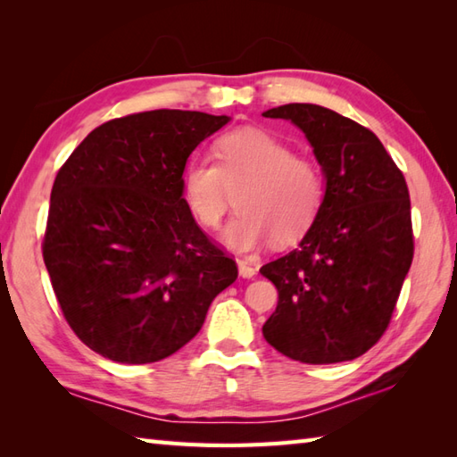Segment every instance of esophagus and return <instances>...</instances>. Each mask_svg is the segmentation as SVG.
<instances>
[{
    "instance_id": "1",
    "label": "esophagus",
    "mask_w": 457,
    "mask_h": 457,
    "mask_svg": "<svg viewBox=\"0 0 457 457\" xmlns=\"http://www.w3.org/2000/svg\"><path fill=\"white\" fill-rule=\"evenodd\" d=\"M237 267H239V275L244 278H251L257 275V269L251 265L247 259H237Z\"/></svg>"
}]
</instances>
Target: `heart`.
<instances>
[{"label": "heart", "instance_id": "1", "mask_svg": "<svg viewBox=\"0 0 457 457\" xmlns=\"http://www.w3.org/2000/svg\"><path fill=\"white\" fill-rule=\"evenodd\" d=\"M216 159L190 157L182 169V200L198 223L218 226L237 192V212L220 239L234 251H251L275 237H303L326 198L318 164L296 157L283 139L259 128H239L216 141Z\"/></svg>", "mask_w": 457, "mask_h": 457}]
</instances>
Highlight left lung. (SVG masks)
I'll return each mask as SVG.
<instances>
[{"label": "left lung", "instance_id": "1", "mask_svg": "<svg viewBox=\"0 0 457 457\" xmlns=\"http://www.w3.org/2000/svg\"><path fill=\"white\" fill-rule=\"evenodd\" d=\"M306 135L326 198L296 249L261 267L278 290L263 336L310 365L352 361L391 322L414 253L403 172L373 131L316 104L263 112Z\"/></svg>", "mask_w": 457, "mask_h": 457}]
</instances>
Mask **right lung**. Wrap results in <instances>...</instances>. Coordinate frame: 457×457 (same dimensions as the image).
<instances>
[{
	"label": "right lung",
	"mask_w": 457,
	"mask_h": 457,
	"mask_svg": "<svg viewBox=\"0 0 457 457\" xmlns=\"http://www.w3.org/2000/svg\"><path fill=\"white\" fill-rule=\"evenodd\" d=\"M228 115L154 110L96 128L58 170L43 259L74 334L118 363L161 361L237 278L182 200L190 153Z\"/></svg>",
	"instance_id": "add662e5"
}]
</instances>
